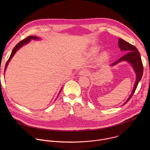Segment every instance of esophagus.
<instances>
[{"mask_svg":"<svg viewBox=\"0 0 150 150\" xmlns=\"http://www.w3.org/2000/svg\"><path fill=\"white\" fill-rule=\"evenodd\" d=\"M89 71L86 69H83L82 70H81L79 72L80 75H89Z\"/></svg>","mask_w":150,"mask_h":150,"instance_id":"34e87169","label":"esophagus"}]
</instances>
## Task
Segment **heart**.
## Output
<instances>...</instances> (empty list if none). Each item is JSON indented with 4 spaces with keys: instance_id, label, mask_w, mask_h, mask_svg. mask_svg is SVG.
Listing matches in <instances>:
<instances>
[{
    "instance_id": "1",
    "label": "heart",
    "mask_w": 150,
    "mask_h": 150,
    "mask_svg": "<svg viewBox=\"0 0 150 150\" xmlns=\"http://www.w3.org/2000/svg\"><path fill=\"white\" fill-rule=\"evenodd\" d=\"M99 47L98 46H94V47H93L90 49V52H89V54L90 55H94V54H96L98 50H99ZM107 57H108V54H107L106 53H104L102 55H101V58L103 59H105Z\"/></svg>"
}]
</instances>
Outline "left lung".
<instances>
[{
  "label": "left lung",
  "mask_w": 150,
  "mask_h": 150,
  "mask_svg": "<svg viewBox=\"0 0 150 150\" xmlns=\"http://www.w3.org/2000/svg\"><path fill=\"white\" fill-rule=\"evenodd\" d=\"M119 47H120V50L122 51H125L127 52L126 54H125L123 56H122L121 58H120L119 60L112 63L111 65H115L116 64L122 61H127L129 62L133 67L136 75H137V78L136 81L134 84V87L132 90V93L129 97V98H127V100L125 102V103L123 105H125L126 103L128 102V101H129L130 99L131 98L132 96H133L134 93H135L138 84L139 82L140 81L142 75H143V71H144V68H143V65H142V62L141 57V55L139 54V51L138 49L129 43L127 41L123 40L122 38L119 39Z\"/></svg>",
  "instance_id": "8db88e82"
}]
</instances>
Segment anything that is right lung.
<instances>
[{
    "mask_svg": "<svg viewBox=\"0 0 150 150\" xmlns=\"http://www.w3.org/2000/svg\"><path fill=\"white\" fill-rule=\"evenodd\" d=\"M31 39L38 40L39 38L37 37H36V36H28V37H27L26 38H25V39H24V40H21V41H19V42H18V43L15 46V47L13 48V50H12V53H11V56H10L9 59L8 60V61H7V62H6V63L5 68V71L6 68H7V66H8V63L9 62V61L11 60V59H12V57L13 56V55H14V54L16 53V52L20 47H22L24 45H25V44L28 43V42ZM61 90H62V89H61Z\"/></svg>",
    "mask_w": 150,
    "mask_h": 150,
    "instance_id": "right-lung-1",
    "label": "right lung"
}]
</instances>
